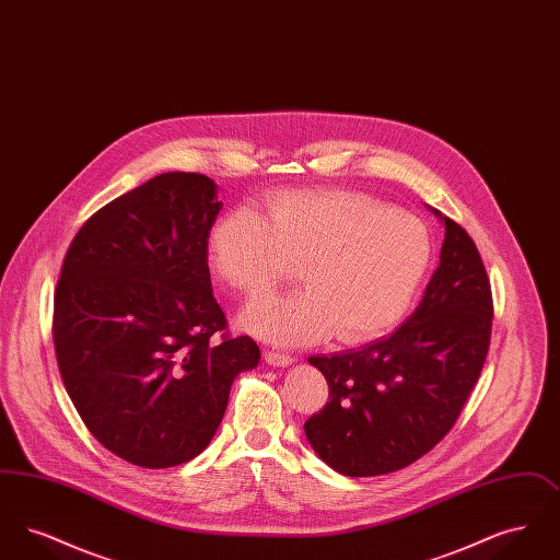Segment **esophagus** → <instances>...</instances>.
<instances>
[{"label": "esophagus", "instance_id": "esophagus-1", "mask_svg": "<svg viewBox=\"0 0 560 560\" xmlns=\"http://www.w3.org/2000/svg\"><path fill=\"white\" fill-rule=\"evenodd\" d=\"M265 361L268 365H277V368H288L295 361V357L292 354H285V352H279V350H265Z\"/></svg>", "mask_w": 560, "mask_h": 560}]
</instances>
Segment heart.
I'll return each instance as SVG.
<instances>
[{
	"instance_id": "heart-1",
	"label": "heart",
	"mask_w": 560,
	"mask_h": 560,
	"mask_svg": "<svg viewBox=\"0 0 560 560\" xmlns=\"http://www.w3.org/2000/svg\"><path fill=\"white\" fill-rule=\"evenodd\" d=\"M427 226L368 192L285 190L265 218L240 208L212 229L213 272L235 292L262 295L300 265L306 290L254 304L245 325L272 342L306 345L336 331L368 342L407 311L430 262Z\"/></svg>"
}]
</instances>
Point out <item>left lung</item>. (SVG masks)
I'll list each match as a JSON object with an SVG mask.
<instances>
[{"instance_id": "obj_1", "label": "left lung", "mask_w": 560, "mask_h": 560, "mask_svg": "<svg viewBox=\"0 0 560 560\" xmlns=\"http://www.w3.org/2000/svg\"><path fill=\"white\" fill-rule=\"evenodd\" d=\"M441 220V262L411 317L368 347L308 359L325 375L329 400L304 432L347 477L388 475L427 455L457 422L482 372L491 283L475 241L452 218Z\"/></svg>"}]
</instances>
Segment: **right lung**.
I'll return each mask as SVG.
<instances>
[{
	"label": "right lung",
	"instance_id": "add662e5",
	"mask_svg": "<svg viewBox=\"0 0 560 560\" xmlns=\"http://www.w3.org/2000/svg\"><path fill=\"white\" fill-rule=\"evenodd\" d=\"M222 203L197 172H170L92 213L54 292L62 384L92 436L142 468L203 452L233 380L260 361L212 293L208 237Z\"/></svg>",
	"mask_w": 560,
	"mask_h": 560
}]
</instances>
